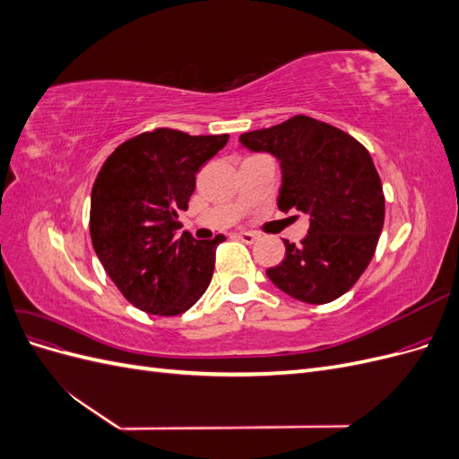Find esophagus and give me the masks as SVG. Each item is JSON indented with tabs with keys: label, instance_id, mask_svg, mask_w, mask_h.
Masks as SVG:
<instances>
[{
	"label": "esophagus",
	"instance_id": "obj_1",
	"mask_svg": "<svg viewBox=\"0 0 459 459\" xmlns=\"http://www.w3.org/2000/svg\"><path fill=\"white\" fill-rule=\"evenodd\" d=\"M235 238H238L243 243H247V245H251L258 239V235L253 233V231H238V233H235Z\"/></svg>",
	"mask_w": 459,
	"mask_h": 459
}]
</instances>
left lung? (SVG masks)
Segmentation results:
<instances>
[{
	"mask_svg": "<svg viewBox=\"0 0 459 459\" xmlns=\"http://www.w3.org/2000/svg\"><path fill=\"white\" fill-rule=\"evenodd\" d=\"M239 143L275 157L277 208L310 220L300 245L283 241L285 258L266 270L268 280L308 304L339 299L368 268L385 221L383 186L369 152L352 135L304 115L241 134Z\"/></svg>",
	"mask_w": 459,
	"mask_h": 459,
	"instance_id": "left-lung-1",
	"label": "left lung"
}]
</instances>
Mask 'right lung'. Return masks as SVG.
I'll list each match as a JSON object with an SVG mask.
<instances>
[{
	"mask_svg": "<svg viewBox=\"0 0 459 459\" xmlns=\"http://www.w3.org/2000/svg\"><path fill=\"white\" fill-rule=\"evenodd\" d=\"M230 140L159 128L118 145L91 189L90 233L95 255L120 293L155 316L189 310L212 280L224 235L197 241L179 235L195 174Z\"/></svg>",
	"mask_w": 459,
	"mask_h": 459,
	"instance_id": "1",
	"label": "right lung"
}]
</instances>
